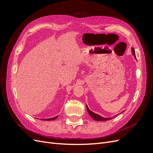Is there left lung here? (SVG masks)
Listing matches in <instances>:
<instances>
[{
  "instance_id": "left-lung-1",
  "label": "left lung",
  "mask_w": 153,
  "mask_h": 153,
  "mask_svg": "<svg viewBox=\"0 0 153 153\" xmlns=\"http://www.w3.org/2000/svg\"><path fill=\"white\" fill-rule=\"evenodd\" d=\"M132 53L133 54L134 56L136 58V55H135V50L133 48H132ZM87 112L89 113V114L91 115V116L93 118L95 121H107V120H110V119H112V118H103L102 117H101L100 115L96 114L94 112H92L91 110H89V108H88V106H87ZM114 118V117H113Z\"/></svg>"
}]
</instances>
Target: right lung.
I'll use <instances>...</instances> for the list:
<instances>
[{
	"label": "right lung",
	"instance_id": "obj_1",
	"mask_svg": "<svg viewBox=\"0 0 153 153\" xmlns=\"http://www.w3.org/2000/svg\"><path fill=\"white\" fill-rule=\"evenodd\" d=\"M57 117L58 116H55V117H53V118H50V119H43L44 121H52V120H55V119H56L57 118Z\"/></svg>",
	"mask_w": 153,
	"mask_h": 153
}]
</instances>
